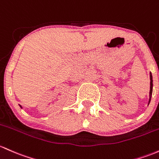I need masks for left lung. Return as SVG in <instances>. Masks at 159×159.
I'll return each mask as SVG.
<instances>
[{"label": "left lung", "instance_id": "1", "mask_svg": "<svg viewBox=\"0 0 159 159\" xmlns=\"http://www.w3.org/2000/svg\"><path fill=\"white\" fill-rule=\"evenodd\" d=\"M149 77H150V90H149V102H148V106H149V102L151 101V98H152V87H153V84H152V73H149Z\"/></svg>", "mask_w": 159, "mask_h": 159}]
</instances>
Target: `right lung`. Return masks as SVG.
Here are the masks:
<instances>
[{"mask_svg":"<svg viewBox=\"0 0 159 159\" xmlns=\"http://www.w3.org/2000/svg\"><path fill=\"white\" fill-rule=\"evenodd\" d=\"M20 107H21V108H22V106H20Z\"/></svg>","mask_w":159,"mask_h":159,"instance_id":"right-lung-1","label":"right lung"}]
</instances>
